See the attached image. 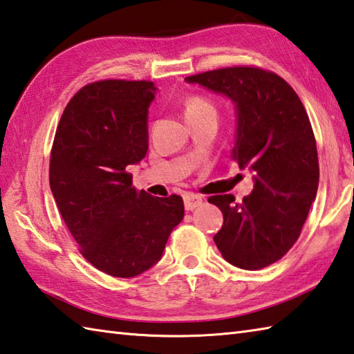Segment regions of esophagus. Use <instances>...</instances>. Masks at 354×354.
I'll return each mask as SVG.
<instances>
[{
	"mask_svg": "<svg viewBox=\"0 0 354 354\" xmlns=\"http://www.w3.org/2000/svg\"><path fill=\"white\" fill-rule=\"evenodd\" d=\"M201 204H203V198H201L199 195H195V193H187V195H184L185 210H189V212L195 210Z\"/></svg>",
	"mask_w": 354,
	"mask_h": 354,
	"instance_id": "34e87169",
	"label": "esophagus"
}]
</instances>
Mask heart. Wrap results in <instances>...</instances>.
Returning <instances> with one entry per match:
<instances>
[{
  "label": "heart",
  "mask_w": 354,
  "mask_h": 354,
  "mask_svg": "<svg viewBox=\"0 0 354 354\" xmlns=\"http://www.w3.org/2000/svg\"><path fill=\"white\" fill-rule=\"evenodd\" d=\"M204 113H214V107L212 104L204 100L199 98V96H193V98L187 100L185 102V120L187 118H195Z\"/></svg>",
  "instance_id": "obj_1"
}]
</instances>
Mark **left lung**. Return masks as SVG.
Instances as JSON below:
<instances>
[{
    "mask_svg": "<svg viewBox=\"0 0 354 354\" xmlns=\"http://www.w3.org/2000/svg\"><path fill=\"white\" fill-rule=\"evenodd\" d=\"M185 82L234 104L232 159L254 184L239 204L233 195L209 198L224 214L213 241L232 266L264 268L293 247L316 199L319 162L308 115L281 76L258 67L219 68Z\"/></svg>",
    "mask_w": 354,
    "mask_h": 354,
    "instance_id": "left-lung-1",
    "label": "left lung"
}]
</instances>
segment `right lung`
<instances>
[{
  "label": "right lung",
  "instance_id": "add662e5",
  "mask_svg": "<svg viewBox=\"0 0 354 354\" xmlns=\"http://www.w3.org/2000/svg\"><path fill=\"white\" fill-rule=\"evenodd\" d=\"M150 81L82 87L62 113L50 155V190L84 258L115 278H135L161 259L184 218L183 198L131 185L129 165L149 150Z\"/></svg>",
  "mask_w": 354,
  "mask_h": 354
}]
</instances>
